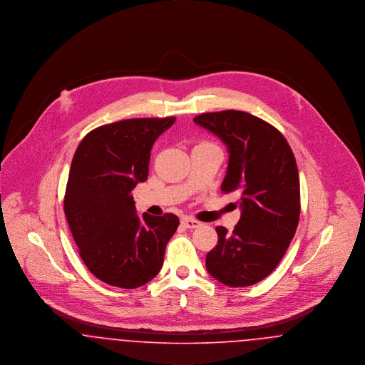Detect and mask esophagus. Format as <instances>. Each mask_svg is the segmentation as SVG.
<instances>
[{
	"instance_id": "34e87169",
	"label": "esophagus",
	"mask_w": 365,
	"mask_h": 365,
	"mask_svg": "<svg viewBox=\"0 0 365 365\" xmlns=\"http://www.w3.org/2000/svg\"><path fill=\"white\" fill-rule=\"evenodd\" d=\"M182 225L186 227V228H197V227L201 226V223L198 220H194L190 217H183L182 219Z\"/></svg>"
}]
</instances>
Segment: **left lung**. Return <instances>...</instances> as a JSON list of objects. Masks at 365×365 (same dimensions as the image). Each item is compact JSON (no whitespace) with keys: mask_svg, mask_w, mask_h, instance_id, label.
I'll list each match as a JSON object with an SVG mask.
<instances>
[{"mask_svg":"<svg viewBox=\"0 0 365 365\" xmlns=\"http://www.w3.org/2000/svg\"><path fill=\"white\" fill-rule=\"evenodd\" d=\"M194 123L225 142L230 157L222 191L238 194L242 210L232 232L216 227L219 241L207 255V269L227 286H252L277 268L298 226L293 150L274 125L242 110L202 113Z\"/></svg>","mask_w":365,"mask_h":365,"instance_id":"8db88e82","label":"left lung"}]
</instances>
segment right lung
Returning a JSON list of instances; mask_svg holds the SVG:
<instances>
[{
  "mask_svg": "<svg viewBox=\"0 0 365 365\" xmlns=\"http://www.w3.org/2000/svg\"><path fill=\"white\" fill-rule=\"evenodd\" d=\"M176 118H140L101 125L79 143L64 212L81 259L106 284L135 289L156 277L179 226L174 213L137 215L131 191L149 174L150 150Z\"/></svg>",
  "mask_w": 365,
  "mask_h": 365,
  "instance_id": "add662e5",
  "label": "right lung"
}]
</instances>
